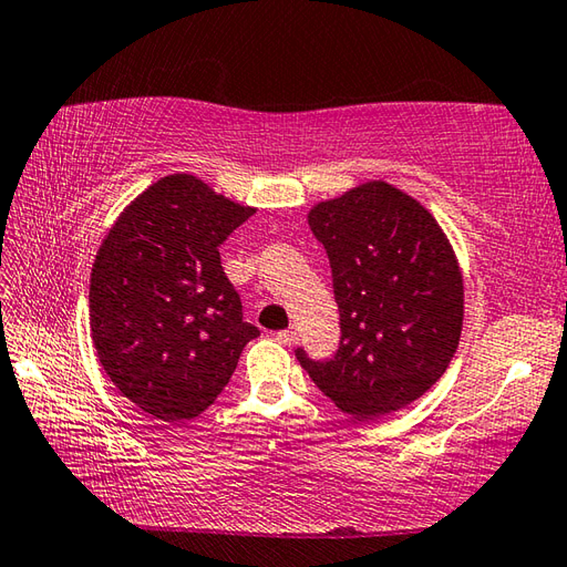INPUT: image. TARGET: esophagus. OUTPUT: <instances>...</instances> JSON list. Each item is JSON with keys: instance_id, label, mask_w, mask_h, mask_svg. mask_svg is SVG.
Returning <instances> with one entry per match:
<instances>
[{"instance_id": "1", "label": "esophagus", "mask_w": 567, "mask_h": 567, "mask_svg": "<svg viewBox=\"0 0 567 567\" xmlns=\"http://www.w3.org/2000/svg\"><path fill=\"white\" fill-rule=\"evenodd\" d=\"M275 339H277V341H280L282 346H292V343L297 341V331H292V329L277 331V333H275Z\"/></svg>"}]
</instances>
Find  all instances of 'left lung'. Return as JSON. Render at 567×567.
Segmentation results:
<instances>
[{
	"label": "left lung",
	"instance_id": "obj_1",
	"mask_svg": "<svg viewBox=\"0 0 567 567\" xmlns=\"http://www.w3.org/2000/svg\"><path fill=\"white\" fill-rule=\"evenodd\" d=\"M329 252L341 348L327 363L297 351L317 388L355 419L412 404L451 365L465 317L463 270L424 204L368 179L309 209Z\"/></svg>",
	"mask_w": 567,
	"mask_h": 567
}]
</instances>
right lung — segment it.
Listing matches in <instances>:
<instances>
[{
  "mask_svg": "<svg viewBox=\"0 0 567 567\" xmlns=\"http://www.w3.org/2000/svg\"><path fill=\"white\" fill-rule=\"evenodd\" d=\"M256 207L173 173L131 199L90 277V331L114 388L148 416H199L260 333L240 315L219 246Z\"/></svg>",
  "mask_w": 567,
  "mask_h": 567,
  "instance_id": "right-lung-1",
  "label": "right lung"
}]
</instances>
